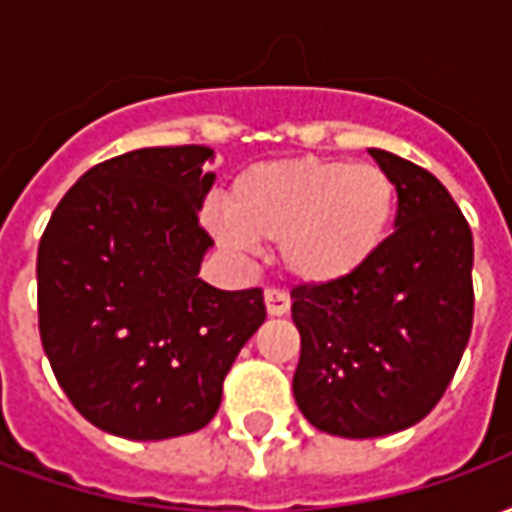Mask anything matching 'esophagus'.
Masks as SVG:
<instances>
[{
    "label": "esophagus",
    "instance_id": "34e87169",
    "mask_svg": "<svg viewBox=\"0 0 512 512\" xmlns=\"http://www.w3.org/2000/svg\"><path fill=\"white\" fill-rule=\"evenodd\" d=\"M266 310L271 318H282V315H288L290 312V296L285 290L277 288H268L266 290Z\"/></svg>",
    "mask_w": 512,
    "mask_h": 512
}]
</instances>
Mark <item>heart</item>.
Returning <instances> with one entry per match:
<instances>
[{
  "mask_svg": "<svg viewBox=\"0 0 512 512\" xmlns=\"http://www.w3.org/2000/svg\"><path fill=\"white\" fill-rule=\"evenodd\" d=\"M397 211L392 175L343 158H277L244 169L227 211H208L216 241L230 249L279 244V260L304 285L354 277L384 249Z\"/></svg>",
  "mask_w": 512,
  "mask_h": 512,
  "instance_id": "1",
  "label": "heart"
}]
</instances>
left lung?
<instances>
[{
    "label": "left lung",
    "mask_w": 512,
    "mask_h": 512,
    "mask_svg": "<svg viewBox=\"0 0 512 512\" xmlns=\"http://www.w3.org/2000/svg\"><path fill=\"white\" fill-rule=\"evenodd\" d=\"M397 189L395 233L359 274L290 293L301 334L293 397L310 425L376 439L425 419L474 318L469 222L428 169L370 147Z\"/></svg>",
    "instance_id": "left-lung-1"
}]
</instances>
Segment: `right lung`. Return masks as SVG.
<instances>
[{
	"label": "right lung",
	"instance_id": "1",
	"mask_svg": "<svg viewBox=\"0 0 512 512\" xmlns=\"http://www.w3.org/2000/svg\"><path fill=\"white\" fill-rule=\"evenodd\" d=\"M211 147H142L95 164L38 246V326L76 411L123 439L205 428L224 376L266 321L263 290L202 282Z\"/></svg>",
	"mask_w": 512,
	"mask_h": 512
}]
</instances>
